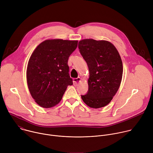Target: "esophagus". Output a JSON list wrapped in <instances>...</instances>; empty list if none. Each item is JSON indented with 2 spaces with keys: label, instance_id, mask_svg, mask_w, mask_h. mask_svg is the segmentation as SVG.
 I'll use <instances>...</instances> for the list:
<instances>
[{
  "label": "esophagus",
  "instance_id": "1",
  "mask_svg": "<svg viewBox=\"0 0 153 153\" xmlns=\"http://www.w3.org/2000/svg\"><path fill=\"white\" fill-rule=\"evenodd\" d=\"M81 81H82V79L80 77H77L76 79H73V84L74 86H77L81 82Z\"/></svg>",
  "mask_w": 153,
  "mask_h": 153
}]
</instances>
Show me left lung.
<instances>
[{
  "mask_svg": "<svg viewBox=\"0 0 153 153\" xmlns=\"http://www.w3.org/2000/svg\"><path fill=\"white\" fill-rule=\"evenodd\" d=\"M79 49L88 65V91L81 96L90 108L106 106L117 92L123 74L120 56L112 43L85 39L79 41Z\"/></svg>",
  "mask_w": 153,
  "mask_h": 153,
  "instance_id": "obj_1",
  "label": "left lung"
}]
</instances>
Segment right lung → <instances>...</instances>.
I'll return each instance as SVG.
<instances>
[{"mask_svg": "<svg viewBox=\"0 0 153 153\" xmlns=\"http://www.w3.org/2000/svg\"><path fill=\"white\" fill-rule=\"evenodd\" d=\"M77 40L48 39L36 48L29 59L27 82L30 93L41 107L52 108L73 85L68 60L77 47Z\"/></svg>", "mask_w": 153, "mask_h": 153, "instance_id": "right-lung-1", "label": "right lung"}]
</instances>
